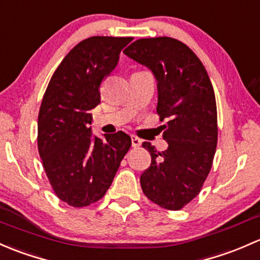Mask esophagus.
<instances>
[{
  "instance_id": "1",
  "label": "esophagus",
  "mask_w": 260,
  "mask_h": 260,
  "mask_svg": "<svg viewBox=\"0 0 260 260\" xmlns=\"http://www.w3.org/2000/svg\"><path fill=\"white\" fill-rule=\"evenodd\" d=\"M141 143H143V141H141V139H139V138H136V136H131V144H133V146L134 148H139V146L141 145Z\"/></svg>"
}]
</instances>
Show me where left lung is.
<instances>
[{
  "instance_id": "1",
  "label": "left lung",
  "mask_w": 260,
  "mask_h": 260,
  "mask_svg": "<svg viewBox=\"0 0 260 260\" xmlns=\"http://www.w3.org/2000/svg\"><path fill=\"white\" fill-rule=\"evenodd\" d=\"M124 53L146 66L157 85V108L168 149L151 155L141 174L144 194L164 209L179 210L202 190L211 169L218 141L216 104L208 72L198 56L171 37L140 39Z\"/></svg>"
}]
</instances>
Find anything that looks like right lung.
Here are the masks:
<instances>
[{
  "label": "right lung",
  "instance_id": "1",
  "mask_svg": "<svg viewBox=\"0 0 260 260\" xmlns=\"http://www.w3.org/2000/svg\"><path fill=\"white\" fill-rule=\"evenodd\" d=\"M131 40L93 36L77 44L53 72L42 99L40 156L55 194L71 207H87L105 195L131 146V138L122 131L101 139L91 127L101 81L116 68Z\"/></svg>",
  "mask_w": 260,
  "mask_h": 260
}]
</instances>
